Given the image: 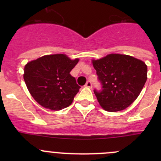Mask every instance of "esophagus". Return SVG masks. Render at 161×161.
Returning a JSON list of instances; mask_svg holds the SVG:
<instances>
[{
    "label": "esophagus",
    "mask_w": 161,
    "mask_h": 161,
    "mask_svg": "<svg viewBox=\"0 0 161 161\" xmlns=\"http://www.w3.org/2000/svg\"><path fill=\"white\" fill-rule=\"evenodd\" d=\"M85 86L88 87V88H92V82H91L90 81H88V82H87L86 83Z\"/></svg>",
    "instance_id": "esophagus-1"
}]
</instances>
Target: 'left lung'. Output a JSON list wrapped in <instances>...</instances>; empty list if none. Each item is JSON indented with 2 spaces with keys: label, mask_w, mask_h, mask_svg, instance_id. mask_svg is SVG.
I'll return each mask as SVG.
<instances>
[{
  "label": "left lung",
  "mask_w": 161,
  "mask_h": 161,
  "mask_svg": "<svg viewBox=\"0 0 161 161\" xmlns=\"http://www.w3.org/2000/svg\"><path fill=\"white\" fill-rule=\"evenodd\" d=\"M102 90H94L100 106L107 111H122L139 97L147 79V66L129 55L111 53L92 60Z\"/></svg>",
  "instance_id": "left-lung-1"
}]
</instances>
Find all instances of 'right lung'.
<instances>
[{
	"mask_svg": "<svg viewBox=\"0 0 161 161\" xmlns=\"http://www.w3.org/2000/svg\"><path fill=\"white\" fill-rule=\"evenodd\" d=\"M79 62L67 55H45L24 68L23 78L34 100L42 107L60 111L71 104L80 86L70 71Z\"/></svg>",
	"mask_w": 161,
	"mask_h": 161,
	"instance_id": "obj_1",
	"label": "right lung"
}]
</instances>
